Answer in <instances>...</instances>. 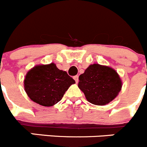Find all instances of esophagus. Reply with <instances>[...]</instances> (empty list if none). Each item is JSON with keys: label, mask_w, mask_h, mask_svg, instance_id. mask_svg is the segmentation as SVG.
Listing matches in <instances>:
<instances>
[{"label": "esophagus", "mask_w": 147, "mask_h": 147, "mask_svg": "<svg viewBox=\"0 0 147 147\" xmlns=\"http://www.w3.org/2000/svg\"><path fill=\"white\" fill-rule=\"evenodd\" d=\"M74 80L76 81V83H77V82H79V76H77V75H76V76H74Z\"/></svg>", "instance_id": "34e87169"}]
</instances>
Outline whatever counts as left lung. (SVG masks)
Returning <instances> with one entry per match:
<instances>
[{
    "label": "left lung",
    "instance_id": "8db88e82",
    "mask_svg": "<svg viewBox=\"0 0 147 147\" xmlns=\"http://www.w3.org/2000/svg\"><path fill=\"white\" fill-rule=\"evenodd\" d=\"M79 79L78 86L86 100L97 105H105L114 100L122 86L116 71L99 64L89 65Z\"/></svg>",
    "mask_w": 147,
    "mask_h": 147
}]
</instances>
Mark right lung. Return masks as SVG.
<instances>
[{
    "mask_svg": "<svg viewBox=\"0 0 147 147\" xmlns=\"http://www.w3.org/2000/svg\"><path fill=\"white\" fill-rule=\"evenodd\" d=\"M74 79L55 64L37 65L26 74L24 89L32 101L42 106H53L61 101Z\"/></svg>",
    "mask_w": 147,
    "mask_h": 147,
    "instance_id": "1",
    "label": "right lung"
}]
</instances>
